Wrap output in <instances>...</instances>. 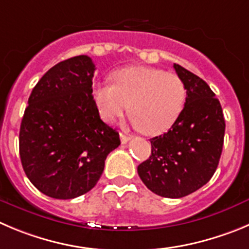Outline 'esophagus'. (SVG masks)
<instances>
[{
	"label": "esophagus",
	"mask_w": 249,
	"mask_h": 249,
	"mask_svg": "<svg viewBox=\"0 0 249 249\" xmlns=\"http://www.w3.org/2000/svg\"><path fill=\"white\" fill-rule=\"evenodd\" d=\"M129 140H130V136L125 135V134H120V141H122V143H126Z\"/></svg>",
	"instance_id": "1"
}]
</instances>
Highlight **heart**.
Instances as JSON below:
<instances>
[{"mask_svg": "<svg viewBox=\"0 0 249 249\" xmlns=\"http://www.w3.org/2000/svg\"><path fill=\"white\" fill-rule=\"evenodd\" d=\"M113 83H98L93 99L102 119L111 123L129 107L131 122L147 135H160L177 122L185 104L179 76L148 66H129L113 73Z\"/></svg>", "mask_w": 249, "mask_h": 249, "instance_id": "1", "label": "heart"}]
</instances>
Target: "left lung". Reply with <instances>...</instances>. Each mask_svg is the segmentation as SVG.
<instances>
[{
	"label": "left lung",
	"mask_w": 249,
	"mask_h": 249,
	"mask_svg": "<svg viewBox=\"0 0 249 249\" xmlns=\"http://www.w3.org/2000/svg\"><path fill=\"white\" fill-rule=\"evenodd\" d=\"M174 70L187 89L184 108L163 135L151 139V155L139 164L143 184L164 198H183L215 173L225 136L221 104L208 83L180 65Z\"/></svg>",
	"instance_id": "left-lung-1"
}]
</instances>
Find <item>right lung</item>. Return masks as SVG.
<instances>
[{
  "mask_svg": "<svg viewBox=\"0 0 249 249\" xmlns=\"http://www.w3.org/2000/svg\"><path fill=\"white\" fill-rule=\"evenodd\" d=\"M96 66L87 55L51 67L28 99L19 155L28 179L54 199H73L101 178L119 132L99 117L92 92Z\"/></svg>",
  "mask_w": 249,
  "mask_h": 249,
  "instance_id": "right-lung-1",
  "label": "right lung"
}]
</instances>
